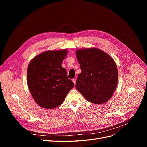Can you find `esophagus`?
Masks as SVG:
<instances>
[{
	"label": "esophagus",
	"instance_id": "obj_1",
	"mask_svg": "<svg viewBox=\"0 0 147 147\" xmlns=\"http://www.w3.org/2000/svg\"><path fill=\"white\" fill-rule=\"evenodd\" d=\"M72 81H73V82L74 83V84H75V83H76V79H75V78L72 79Z\"/></svg>",
	"mask_w": 147,
	"mask_h": 147
}]
</instances>
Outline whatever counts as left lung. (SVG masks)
Wrapping results in <instances>:
<instances>
[{"instance_id": "left-lung-1", "label": "left lung", "mask_w": 147, "mask_h": 147, "mask_svg": "<svg viewBox=\"0 0 147 147\" xmlns=\"http://www.w3.org/2000/svg\"><path fill=\"white\" fill-rule=\"evenodd\" d=\"M76 56L82 70L75 84L77 90L92 103L107 102L118 83V69L114 60L106 53L94 48L79 49Z\"/></svg>"}]
</instances>
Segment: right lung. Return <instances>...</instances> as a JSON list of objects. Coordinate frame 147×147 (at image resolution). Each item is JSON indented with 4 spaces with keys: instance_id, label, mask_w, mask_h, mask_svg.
I'll return each instance as SVG.
<instances>
[{
    "instance_id": "1",
    "label": "right lung",
    "mask_w": 147,
    "mask_h": 147,
    "mask_svg": "<svg viewBox=\"0 0 147 147\" xmlns=\"http://www.w3.org/2000/svg\"><path fill=\"white\" fill-rule=\"evenodd\" d=\"M65 50L43 52L30 62L27 71L29 90L36 103L43 108L54 109L63 104L74 87L61 64Z\"/></svg>"
}]
</instances>
